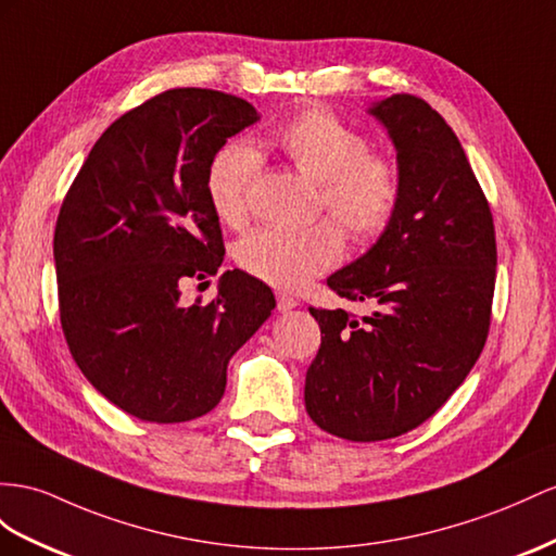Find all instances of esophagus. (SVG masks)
Segmentation results:
<instances>
[{
  "instance_id": "obj_1",
  "label": "esophagus",
  "mask_w": 556,
  "mask_h": 556,
  "mask_svg": "<svg viewBox=\"0 0 556 556\" xmlns=\"http://www.w3.org/2000/svg\"><path fill=\"white\" fill-rule=\"evenodd\" d=\"M293 307H298V301H295L293 295H289V293H279L277 295V309L279 312H289Z\"/></svg>"
}]
</instances>
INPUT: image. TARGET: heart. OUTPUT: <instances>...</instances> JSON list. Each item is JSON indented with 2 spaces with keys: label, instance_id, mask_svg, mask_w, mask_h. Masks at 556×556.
I'll return each instance as SVG.
<instances>
[{
  "label": "heart",
  "instance_id": "heart-1",
  "mask_svg": "<svg viewBox=\"0 0 556 556\" xmlns=\"http://www.w3.org/2000/svg\"><path fill=\"white\" fill-rule=\"evenodd\" d=\"M295 170L319 188V208L354 241H371L390 225L402 197L400 168L333 112L312 108L287 122L275 136ZM258 152L247 142H227L208 164L206 194L216 216L239 227L251 211V190L258 176ZM343 255V237L331 223L305 230L261 227L239 239L235 258L251 277L277 289H301L331 269Z\"/></svg>",
  "mask_w": 556,
  "mask_h": 556
}]
</instances>
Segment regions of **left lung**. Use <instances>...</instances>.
<instances>
[{
    "mask_svg": "<svg viewBox=\"0 0 556 556\" xmlns=\"http://www.w3.org/2000/svg\"><path fill=\"white\" fill-rule=\"evenodd\" d=\"M396 150L402 197L362 258L326 287L374 305L366 317L317 309L321 345L305 408L350 441L400 437L446 404L483 350L495 287V230L458 136L422 98L368 108Z\"/></svg>",
    "mask_w": 556,
    "mask_h": 556,
    "instance_id": "obj_1",
    "label": "left lung"
}]
</instances>
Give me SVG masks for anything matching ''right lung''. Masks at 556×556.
Here are the masks:
<instances>
[{
  "label": "right lung",
  "mask_w": 556,
  "mask_h": 556,
  "mask_svg": "<svg viewBox=\"0 0 556 556\" xmlns=\"http://www.w3.org/2000/svg\"><path fill=\"white\" fill-rule=\"evenodd\" d=\"M261 119L244 98L170 89L96 140L53 235L61 326L91 386L148 422H185L223 400L232 354L273 315L263 281L227 269L208 305L188 279L216 275L223 232L206 170L227 138Z\"/></svg>",
  "instance_id": "right-lung-1"
}]
</instances>
